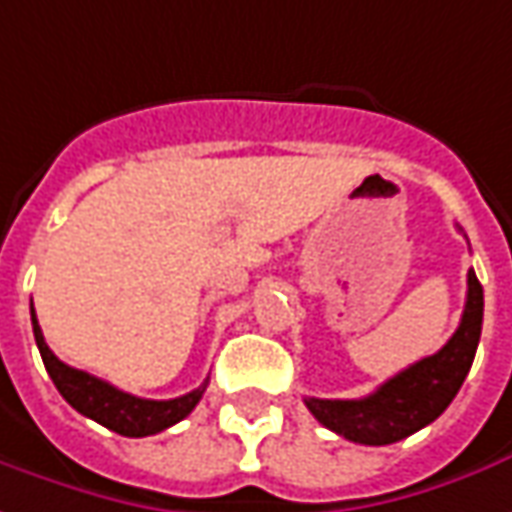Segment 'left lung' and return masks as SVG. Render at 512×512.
<instances>
[{"label": "left lung", "mask_w": 512, "mask_h": 512, "mask_svg": "<svg viewBox=\"0 0 512 512\" xmlns=\"http://www.w3.org/2000/svg\"><path fill=\"white\" fill-rule=\"evenodd\" d=\"M482 311H485L482 285L471 269L460 328L443 344V350L420 358L403 373L392 375L367 398L358 401L305 398V406L325 429L336 431L339 437L361 446H389L415 434L443 415L448 403L460 392L482 336Z\"/></svg>", "instance_id": "1"}]
</instances>
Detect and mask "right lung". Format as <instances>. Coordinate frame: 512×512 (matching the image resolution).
Segmentation results:
<instances>
[{
  "instance_id": "right-lung-1",
  "label": "right lung",
  "mask_w": 512,
  "mask_h": 512,
  "mask_svg": "<svg viewBox=\"0 0 512 512\" xmlns=\"http://www.w3.org/2000/svg\"><path fill=\"white\" fill-rule=\"evenodd\" d=\"M30 316H33V336H36L38 353L44 358V367L50 373L52 384L64 395V401L72 409H78L81 415L92 417L95 423L117 431L123 437H148L156 431L170 429L173 423L184 420L196 409V403L201 401V395L207 389V381H204L198 389L187 392L182 398H173V401H148V398L128 395L123 389L111 387L109 381H100L95 375L64 364L44 342L36 311H30Z\"/></svg>"
}]
</instances>
